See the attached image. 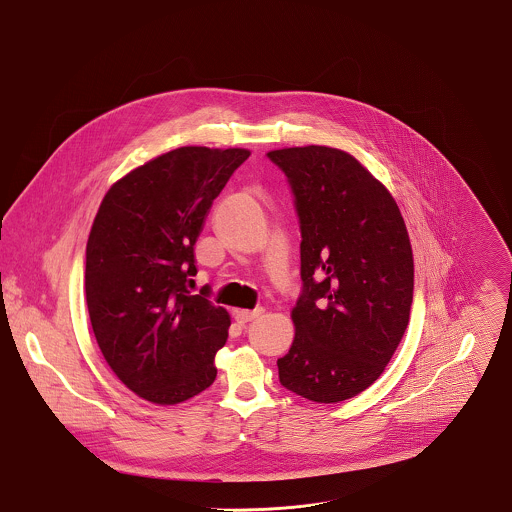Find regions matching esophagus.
<instances>
[{
	"instance_id": "34e87169",
	"label": "esophagus",
	"mask_w": 512,
	"mask_h": 512,
	"mask_svg": "<svg viewBox=\"0 0 512 512\" xmlns=\"http://www.w3.org/2000/svg\"><path fill=\"white\" fill-rule=\"evenodd\" d=\"M263 314H265L263 308H255L251 312L249 310H239V312H236V319L239 323H249V321H253V319H257Z\"/></svg>"
}]
</instances>
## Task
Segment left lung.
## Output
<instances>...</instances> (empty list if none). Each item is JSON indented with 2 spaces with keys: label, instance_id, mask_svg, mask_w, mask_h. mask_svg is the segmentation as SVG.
<instances>
[{
  "label": "left lung",
  "instance_id": "obj_1",
  "mask_svg": "<svg viewBox=\"0 0 512 512\" xmlns=\"http://www.w3.org/2000/svg\"><path fill=\"white\" fill-rule=\"evenodd\" d=\"M300 224L296 337L276 360L280 384L317 403L372 386L407 329L413 253L388 189L356 159L325 146L269 152Z\"/></svg>",
  "mask_w": 512,
  "mask_h": 512
}]
</instances>
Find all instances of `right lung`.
I'll use <instances>...</instances> for the list:
<instances>
[{
    "label": "right lung",
    "instance_id": "right-lung-1",
    "mask_svg": "<svg viewBox=\"0 0 512 512\" xmlns=\"http://www.w3.org/2000/svg\"><path fill=\"white\" fill-rule=\"evenodd\" d=\"M247 150L187 146L130 171L103 198L85 249L97 345L134 394L173 405L216 380L230 315L191 294L195 243Z\"/></svg>",
    "mask_w": 512,
    "mask_h": 512
}]
</instances>
